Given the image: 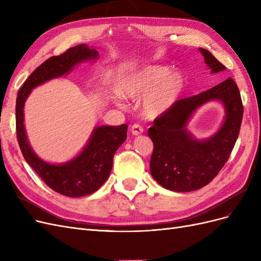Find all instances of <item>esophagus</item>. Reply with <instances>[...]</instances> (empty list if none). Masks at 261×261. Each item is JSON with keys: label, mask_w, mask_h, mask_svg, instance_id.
Returning a JSON list of instances; mask_svg holds the SVG:
<instances>
[{"label": "esophagus", "mask_w": 261, "mask_h": 261, "mask_svg": "<svg viewBox=\"0 0 261 261\" xmlns=\"http://www.w3.org/2000/svg\"><path fill=\"white\" fill-rule=\"evenodd\" d=\"M130 132H132L133 135L138 136V135H140V134H143V132H144V128L141 127V126H140L139 124H134V125L132 126Z\"/></svg>", "instance_id": "esophagus-1"}]
</instances>
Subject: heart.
<instances>
[{
    "label": "heart",
    "instance_id": "b5f03b06",
    "mask_svg": "<svg viewBox=\"0 0 261 261\" xmlns=\"http://www.w3.org/2000/svg\"><path fill=\"white\" fill-rule=\"evenodd\" d=\"M185 77L171 72L169 66L148 65L135 70L120 85L124 98L141 101L143 113L150 118L159 117L175 106L185 88Z\"/></svg>",
    "mask_w": 261,
    "mask_h": 261
}]
</instances>
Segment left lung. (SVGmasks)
Returning <instances> with one entry per match:
<instances>
[{
  "label": "left lung",
  "instance_id": "1",
  "mask_svg": "<svg viewBox=\"0 0 261 261\" xmlns=\"http://www.w3.org/2000/svg\"><path fill=\"white\" fill-rule=\"evenodd\" d=\"M212 74L226 67L208 51L199 48ZM220 100L226 117L219 130L209 139L196 140L186 128L195 110L209 100ZM243 118V103L232 78L196 96L180 99L170 111L155 118L148 136L153 143L150 159L152 177L173 192H193L209 184L230 156Z\"/></svg>",
  "mask_w": 261,
  "mask_h": 261
}]
</instances>
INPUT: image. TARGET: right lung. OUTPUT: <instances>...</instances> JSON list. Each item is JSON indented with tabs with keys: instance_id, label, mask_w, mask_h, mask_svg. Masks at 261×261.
Instances as JSON below:
<instances>
[{
	"instance_id": "right-lung-1",
	"label": "right lung",
	"mask_w": 261,
	"mask_h": 261,
	"mask_svg": "<svg viewBox=\"0 0 261 261\" xmlns=\"http://www.w3.org/2000/svg\"><path fill=\"white\" fill-rule=\"evenodd\" d=\"M98 51L87 44L68 49L37 67L23 83L16 99V134L21 153L44 183L54 192L67 197L90 195L102 186L112 170L113 156L126 139L127 125H102L93 129L81 153L65 163L52 164L39 158L28 141L23 125V107L36 87L68 74L77 64L98 59Z\"/></svg>"
}]
</instances>
